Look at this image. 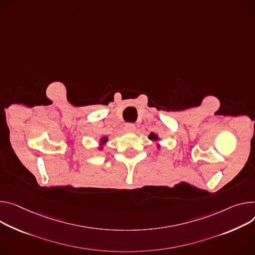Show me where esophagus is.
Listing matches in <instances>:
<instances>
[{
  "label": "esophagus",
  "mask_w": 255,
  "mask_h": 255,
  "mask_svg": "<svg viewBox=\"0 0 255 255\" xmlns=\"http://www.w3.org/2000/svg\"><path fill=\"white\" fill-rule=\"evenodd\" d=\"M135 130V126H134V124H126L125 125V131L126 132H133Z\"/></svg>",
  "instance_id": "esophagus-1"
}]
</instances>
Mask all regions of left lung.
Listing matches in <instances>:
<instances>
[{"label": "left lung", "mask_w": 255, "mask_h": 255, "mask_svg": "<svg viewBox=\"0 0 255 255\" xmlns=\"http://www.w3.org/2000/svg\"><path fill=\"white\" fill-rule=\"evenodd\" d=\"M148 138H149L150 140H152V141H157V140H159L158 136H157L155 133H153V132H151V133L148 135Z\"/></svg>", "instance_id": "left-lung-1"}]
</instances>
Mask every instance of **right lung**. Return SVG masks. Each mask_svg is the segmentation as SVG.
<instances>
[{
	"label": "right lung",
	"instance_id": "add662e5",
	"mask_svg": "<svg viewBox=\"0 0 255 255\" xmlns=\"http://www.w3.org/2000/svg\"><path fill=\"white\" fill-rule=\"evenodd\" d=\"M100 141H101V147H100V148H102V146H103V145L108 141V138H107L106 136H104L103 138H101V140H100Z\"/></svg>",
	"mask_w": 255,
	"mask_h": 255
}]
</instances>
